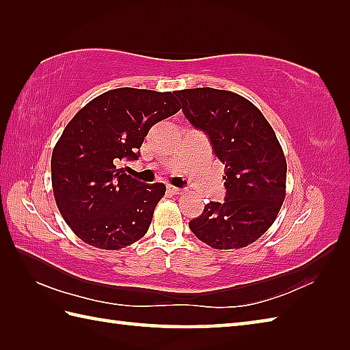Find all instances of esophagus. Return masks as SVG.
Returning a JSON list of instances; mask_svg holds the SVG:
<instances>
[{
	"mask_svg": "<svg viewBox=\"0 0 350 350\" xmlns=\"http://www.w3.org/2000/svg\"><path fill=\"white\" fill-rule=\"evenodd\" d=\"M168 192H170L171 196H179V194H182L183 189L176 188V187H171V185H170V187H168Z\"/></svg>",
	"mask_w": 350,
	"mask_h": 350,
	"instance_id": "34e87169",
	"label": "esophagus"
}]
</instances>
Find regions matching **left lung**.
Wrapping results in <instances>:
<instances>
[{
    "mask_svg": "<svg viewBox=\"0 0 350 350\" xmlns=\"http://www.w3.org/2000/svg\"><path fill=\"white\" fill-rule=\"evenodd\" d=\"M185 117L226 165L222 203L211 202L189 228L217 250L242 248L269 228L286 197L287 163L272 126L248 99L217 88L174 92Z\"/></svg>",
    "mask_w": 350,
    "mask_h": 350,
    "instance_id": "8db88e82",
    "label": "left lung"
}]
</instances>
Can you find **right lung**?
I'll return each mask as SVG.
<instances>
[{
	"label": "right lung",
	"mask_w": 350,
	"mask_h": 350,
	"mask_svg": "<svg viewBox=\"0 0 350 350\" xmlns=\"http://www.w3.org/2000/svg\"><path fill=\"white\" fill-rule=\"evenodd\" d=\"M180 108L174 93L123 87L88 102L66 126L51 158L52 189L81 241L120 250L147 233L165 185L138 182L117 165L138 159L152 126Z\"/></svg>",
	"instance_id": "right-lung-1"
}]
</instances>
